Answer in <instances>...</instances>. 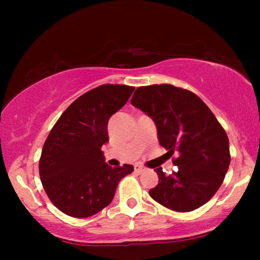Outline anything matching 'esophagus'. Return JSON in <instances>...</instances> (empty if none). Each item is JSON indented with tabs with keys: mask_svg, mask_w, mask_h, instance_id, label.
<instances>
[{
	"mask_svg": "<svg viewBox=\"0 0 260 260\" xmlns=\"http://www.w3.org/2000/svg\"><path fill=\"white\" fill-rule=\"evenodd\" d=\"M143 172H145V169L143 168V167H141V166H138V165L135 166V173L142 174Z\"/></svg>",
	"mask_w": 260,
	"mask_h": 260,
	"instance_id": "1",
	"label": "esophagus"
}]
</instances>
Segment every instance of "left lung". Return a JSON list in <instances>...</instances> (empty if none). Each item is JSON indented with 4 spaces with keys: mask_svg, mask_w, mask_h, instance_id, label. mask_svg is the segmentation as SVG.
<instances>
[{
    "mask_svg": "<svg viewBox=\"0 0 260 260\" xmlns=\"http://www.w3.org/2000/svg\"><path fill=\"white\" fill-rule=\"evenodd\" d=\"M131 104L150 116L159 144L177 166L166 175L155 169L158 184L149 190L159 205L175 212H191L208 202L229 170L231 155L226 131L197 94L170 84L138 87Z\"/></svg>",
    "mask_w": 260,
    "mask_h": 260,
    "instance_id": "left-lung-1",
    "label": "left lung"
}]
</instances>
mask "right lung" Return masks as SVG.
Returning a JSON list of instances; mask_svg holds the SVG:
<instances>
[{
	"mask_svg": "<svg viewBox=\"0 0 260 260\" xmlns=\"http://www.w3.org/2000/svg\"><path fill=\"white\" fill-rule=\"evenodd\" d=\"M134 86L104 84L77 98L52 127L39 161L41 183L59 211L88 218L111 204L117 184L134 172L131 165L110 167L102 145L108 122L124 106Z\"/></svg>",
	"mask_w": 260,
	"mask_h": 260,
	"instance_id": "add662e5",
	"label": "right lung"
}]
</instances>
